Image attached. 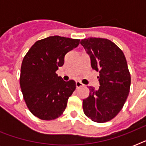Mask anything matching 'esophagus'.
Wrapping results in <instances>:
<instances>
[{"instance_id": "obj_1", "label": "esophagus", "mask_w": 146, "mask_h": 146, "mask_svg": "<svg viewBox=\"0 0 146 146\" xmlns=\"http://www.w3.org/2000/svg\"><path fill=\"white\" fill-rule=\"evenodd\" d=\"M83 86H84V85L82 84L81 82H80V81H76V89L80 88V87H82Z\"/></svg>"}]
</instances>
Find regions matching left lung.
I'll return each mask as SVG.
<instances>
[{"instance_id": "8db88e82", "label": "left lung", "mask_w": 146, "mask_h": 146, "mask_svg": "<svg viewBox=\"0 0 146 146\" xmlns=\"http://www.w3.org/2000/svg\"><path fill=\"white\" fill-rule=\"evenodd\" d=\"M80 44L89 55L92 68L99 72V88L89 87L83 111L94 122H108L117 115L129 95L131 77L127 60L122 50L106 38H88Z\"/></svg>"}]
</instances>
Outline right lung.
<instances>
[{
	"label": "right lung",
	"instance_id": "1",
	"mask_svg": "<svg viewBox=\"0 0 146 146\" xmlns=\"http://www.w3.org/2000/svg\"><path fill=\"white\" fill-rule=\"evenodd\" d=\"M80 39L54 35L35 42L24 57L19 83L26 104L41 120L59 117L76 89L74 80L65 82L56 74L66 53L79 45Z\"/></svg>",
	"mask_w": 146,
	"mask_h": 146
}]
</instances>
